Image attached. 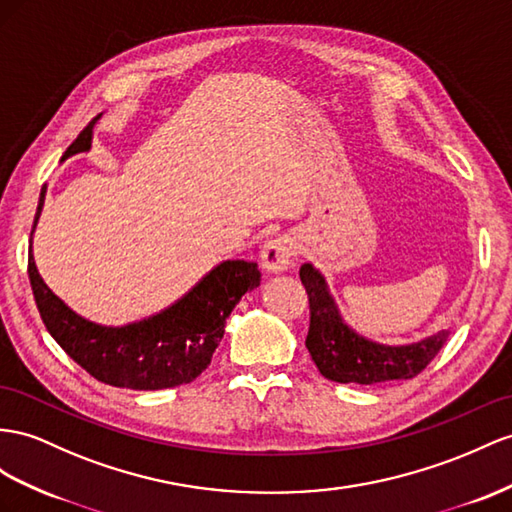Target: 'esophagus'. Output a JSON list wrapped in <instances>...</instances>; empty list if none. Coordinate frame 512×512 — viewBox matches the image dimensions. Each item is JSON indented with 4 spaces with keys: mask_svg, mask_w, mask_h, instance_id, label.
Here are the masks:
<instances>
[{
    "mask_svg": "<svg viewBox=\"0 0 512 512\" xmlns=\"http://www.w3.org/2000/svg\"><path fill=\"white\" fill-rule=\"evenodd\" d=\"M294 255H296L294 240L290 235H281V238H274L261 248V266H264L266 272L270 274H279L292 266Z\"/></svg>",
    "mask_w": 512,
    "mask_h": 512,
    "instance_id": "1",
    "label": "esophagus"
}]
</instances>
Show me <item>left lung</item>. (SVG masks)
I'll use <instances>...</instances> for the list:
<instances>
[{
    "mask_svg": "<svg viewBox=\"0 0 512 512\" xmlns=\"http://www.w3.org/2000/svg\"><path fill=\"white\" fill-rule=\"evenodd\" d=\"M300 281L307 290L311 313L305 346L320 374L329 381L357 385L406 381L435 359L450 335L448 331H437L404 346L372 342L344 322L320 270L303 264Z\"/></svg>",
    "mask_w": 512,
    "mask_h": 512,
    "instance_id": "1",
    "label": "left lung"
}]
</instances>
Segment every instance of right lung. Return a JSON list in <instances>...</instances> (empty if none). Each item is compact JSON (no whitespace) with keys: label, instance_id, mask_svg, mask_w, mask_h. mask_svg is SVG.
Here are the masks:
<instances>
[{"label":"right lung","instance_id":"1","mask_svg":"<svg viewBox=\"0 0 512 512\" xmlns=\"http://www.w3.org/2000/svg\"><path fill=\"white\" fill-rule=\"evenodd\" d=\"M99 116L64 151L62 160L90 149ZM45 192L43 186L32 233L43 212ZM32 233L28 274L49 335L90 376L112 387L155 391L192 383L212 361L233 307L261 281L253 261L227 259L155 316L125 326H103L82 318L49 290L32 255Z\"/></svg>","mask_w":512,"mask_h":512}]
</instances>
